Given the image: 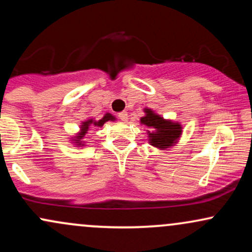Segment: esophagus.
<instances>
[{
  "label": "esophagus",
  "mask_w": 252,
  "mask_h": 252,
  "mask_svg": "<svg viewBox=\"0 0 252 252\" xmlns=\"http://www.w3.org/2000/svg\"><path fill=\"white\" fill-rule=\"evenodd\" d=\"M118 118H120L121 121H123V122H126V121H128V114H126V111H122L118 114Z\"/></svg>",
  "instance_id": "obj_1"
}]
</instances>
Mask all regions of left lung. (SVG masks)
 Here are the masks:
<instances>
[{
    "label": "left lung",
    "mask_w": 252,
    "mask_h": 252,
    "mask_svg": "<svg viewBox=\"0 0 252 252\" xmlns=\"http://www.w3.org/2000/svg\"><path fill=\"white\" fill-rule=\"evenodd\" d=\"M144 116L140 123L146 126L148 142L150 146L160 150H167L174 147L182 135L181 123L172 120H166L149 108L143 109Z\"/></svg>",
    "instance_id": "left-lung-1"
}]
</instances>
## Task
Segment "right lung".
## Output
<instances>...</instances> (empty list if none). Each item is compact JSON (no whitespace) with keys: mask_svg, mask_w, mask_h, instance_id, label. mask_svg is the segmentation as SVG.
I'll use <instances>...</instances> for the list:
<instances>
[{"mask_svg":"<svg viewBox=\"0 0 252 252\" xmlns=\"http://www.w3.org/2000/svg\"><path fill=\"white\" fill-rule=\"evenodd\" d=\"M108 121L110 122H115L116 121V117L112 116L111 114H109V112H106L104 116L100 118V120L96 121L94 118H88V120L83 121L82 123H80V126H79V130H78V132H76L73 136H71V143L74 144L76 147H85L86 146V142H84V138H85L86 134H88V131L91 128H94V126H96V128H102L104 126V123H106Z\"/></svg>","mask_w":252,"mask_h":252,"instance_id":"right-lung-1","label":"right lung"}]
</instances>
